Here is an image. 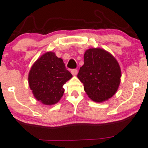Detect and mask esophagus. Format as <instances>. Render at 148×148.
Returning <instances> with one entry per match:
<instances>
[{"instance_id": "1", "label": "esophagus", "mask_w": 148, "mask_h": 148, "mask_svg": "<svg viewBox=\"0 0 148 148\" xmlns=\"http://www.w3.org/2000/svg\"><path fill=\"white\" fill-rule=\"evenodd\" d=\"M71 74H72V75L75 76V75H77V73H78V70H77V69H71Z\"/></svg>"}]
</instances>
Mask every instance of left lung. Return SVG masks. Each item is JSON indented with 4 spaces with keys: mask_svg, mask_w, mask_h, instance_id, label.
I'll use <instances>...</instances> for the list:
<instances>
[{
    "mask_svg": "<svg viewBox=\"0 0 148 148\" xmlns=\"http://www.w3.org/2000/svg\"><path fill=\"white\" fill-rule=\"evenodd\" d=\"M84 64L77 77L84 90L95 102H103L112 97L120 84L121 69L116 60L106 50L90 48L84 54Z\"/></svg>",
    "mask_w": 148,
    "mask_h": 148,
    "instance_id": "1",
    "label": "left lung"
}]
</instances>
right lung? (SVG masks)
Here are the masks:
<instances>
[{
	"instance_id": "1",
	"label": "right lung",
	"mask_w": 148,
	"mask_h": 148,
	"mask_svg": "<svg viewBox=\"0 0 148 148\" xmlns=\"http://www.w3.org/2000/svg\"><path fill=\"white\" fill-rule=\"evenodd\" d=\"M72 77L62 59L48 52L35 62L29 74V84L37 100L54 105L63 95V85Z\"/></svg>"
}]
</instances>
